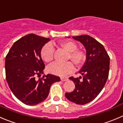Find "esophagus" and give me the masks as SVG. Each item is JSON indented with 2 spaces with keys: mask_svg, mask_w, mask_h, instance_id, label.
Segmentation results:
<instances>
[{
  "mask_svg": "<svg viewBox=\"0 0 123 123\" xmlns=\"http://www.w3.org/2000/svg\"><path fill=\"white\" fill-rule=\"evenodd\" d=\"M67 80H68V77H61V80L62 81H67Z\"/></svg>",
  "mask_w": 123,
  "mask_h": 123,
  "instance_id": "esophagus-1",
  "label": "esophagus"
}]
</instances>
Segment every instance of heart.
<instances>
[{"label": "heart", "instance_id": "1", "mask_svg": "<svg viewBox=\"0 0 123 123\" xmlns=\"http://www.w3.org/2000/svg\"><path fill=\"white\" fill-rule=\"evenodd\" d=\"M59 48L69 52L68 59H70L77 67H81L86 61L87 55L83 49H78L77 44L71 40L61 41L58 44ZM42 59L44 62L49 63L54 59V49L49 44L44 45L40 51ZM48 71L50 74L59 76H64L72 73L74 70V66L71 62L65 63L54 62L48 67Z\"/></svg>", "mask_w": 123, "mask_h": 123}]
</instances>
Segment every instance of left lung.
Returning a JSON list of instances; mask_svg holds the SVG:
<instances>
[{"mask_svg": "<svg viewBox=\"0 0 123 123\" xmlns=\"http://www.w3.org/2000/svg\"><path fill=\"white\" fill-rule=\"evenodd\" d=\"M73 38L85 46L87 58L79 72L83 77L69 78L75 84V89L65 93V97L75 104L85 105L93 100L104 88L108 77L110 58L104 46L92 37L81 35Z\"/></svg>", "mask_w": 123, "mask_h": 123, "instance_id": "8db88e82", "label": "left lung"}]
</instances>
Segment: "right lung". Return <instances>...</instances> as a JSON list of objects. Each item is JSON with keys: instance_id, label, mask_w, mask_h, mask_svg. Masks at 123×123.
<instances>
[{"instance_id": "obj_1", "label": "right lung", "mask_w": 123, "mask_h": 123, "mask_svg": "<svg viewBox=\"0 0 123 123\" xmlns=\"http://www.w3.org/2000/svg\"><path fill=\"white\" fill-rule=\"evenodd\" d=\"M50 38L30 34L16 41L6 56V79L10 89L21 102L35 105L46 99L51 85L60 77L52 74L40 75L45 68L41 49Z\"/></svg>"}]
</instances>
